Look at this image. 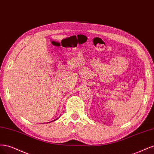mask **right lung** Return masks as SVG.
Returning a JSON list of instances; mask_svg holds the SVG:
<instances>
[{
  "label": "right lung",
  "instance_id": "1",
  "mask_svg": "<svg viewBox=\"0 0 154 154\" xmlns=\"http://www.w3.org/2000/svg\"><path fill=\"white\" fill-rule=\"evenodd\" d=\"M55 120H56V119H55Z\"/></svg>",
  "mask_w": 154,
  "mask_h": 154
}]
</instances>
